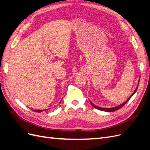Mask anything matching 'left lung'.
<instances>
[{"label": "left lung", "instance_id": "8db88e82", "mask_svg": "<svg viewBox=\"0 0 150 150\" xmlns=\"http://www.w3.org/2000/svg\"><path fill=\"white\" fill-rule=\"evenodd\" d=\"M139 83V81H138V84L137 87V88H136V89L134 90V91L133 92V93L132 94V95H131V96L128 99H127V100H126L124 103H122V104H120V105H119V106L113 107V108H101V107H99V106H96V105H94V104L93 103H92L91 101H90V103H91V105H92L94 108H95L96 109H98V110H101V111H106V112H113V111H116V110H120V108H121L122 106H123L125 105V104L127 102H128V101L129 100L130 98L133 96V94L136 93V91H137V89H138V88Z\"/></svg>", "mask_w": 150, "mask_h": 150}]
</instances>
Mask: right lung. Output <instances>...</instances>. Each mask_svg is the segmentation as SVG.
<instances>
[{
  "instance_id": "right-lung-1",
  "label": "right lung",
  "mask_w": 150,
  "mask_h": 150,
  "mask_svg": "<svg viewBox=\"0 0 150 150\" xmlns=\"http://www.w3.org/2000/svg\"><path fill=\"white\" fill-rule=\"evenodd\" d=\"M61 102L59 103H61ZM34 111H35V112H42V111H44V110H34Z\"/></svg>"
}]
</instances>
